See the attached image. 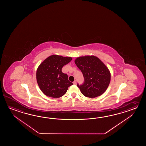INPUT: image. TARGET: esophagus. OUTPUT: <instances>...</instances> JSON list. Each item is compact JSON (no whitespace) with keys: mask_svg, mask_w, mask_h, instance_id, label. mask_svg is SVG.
<instances>
[{"mask_svg":"<svg viewBox=\"0 0 146 146\" xmlns=\"http://www.w3.org/2000/svg\"><path fill=\"white\" fill-rule=\"evenodd\" d=\"M77 84V81L76 80H74V82H73V84Z\"/></svg>","mask_w":146,"mask_h":146,"instance_id":"obj_1","label":"esophagus"}]
</instances>
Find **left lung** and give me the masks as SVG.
<instances>
[{
    "instance_id": "left-lung-1",
    "label": "left lung",
    "mask_w": 146,
    "mask_h": 146,
    "mask_svg": "<svg viewBox=\"0 0 146 146\" xmlns=\"http://www.w3.org/2000/svg\"><path fill=\"white\" fill-rule=\"evenodd\" d=\"M74 62L84 76V83L80 85L77 84L82 94L91 98L102 95L111 80V74L106 66L94 56L78 57Z\"/></svg>"
}]
</instances>
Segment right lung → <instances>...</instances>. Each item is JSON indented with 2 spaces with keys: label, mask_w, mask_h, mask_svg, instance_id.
I'll return each instance as SVG.
<instances>
[{
  "label": "right lung",
  "mask_w": 146,
  "mask_h": 146,
  "mask_svg": "<svg viewBox=\"0 0 146 146\" xmlns=\"http://www.w3.org/2000/svg\"><path fill=\"white\" fill-rule=\"evenodd\" d=\"M72 57L54 55L42 62L36 72L37 84L46 96L58 98L63 96L73 84L68 75L62 72L64 66L71 62Z\"/></svg>",
  "instance_id": "obj_1"
}]
</instances>
